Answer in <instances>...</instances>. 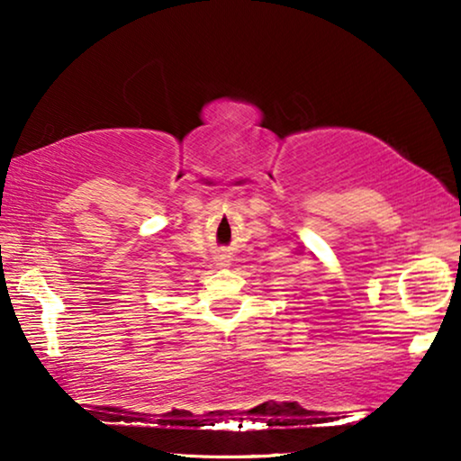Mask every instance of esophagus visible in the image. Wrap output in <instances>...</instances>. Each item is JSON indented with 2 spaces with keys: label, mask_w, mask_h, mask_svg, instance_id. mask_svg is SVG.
Masks as SVG:
<instances>
[{
  "label": "esophagus",
  "mask_w": 461,
  "mask_h": 461,
  "mask_svg": "<svg viewBox=\"0 0 461 461\" xmlns=\"http://www.w3.org/2000/svg\"><path fill=\"white\" fill-rule=\"evenodd\" d=\"M212 264L216 268H226V267H229V256H226V254H216V256H213Z\"/></svg>",
  "instance_id": "34e87169"
}]
</instances>
